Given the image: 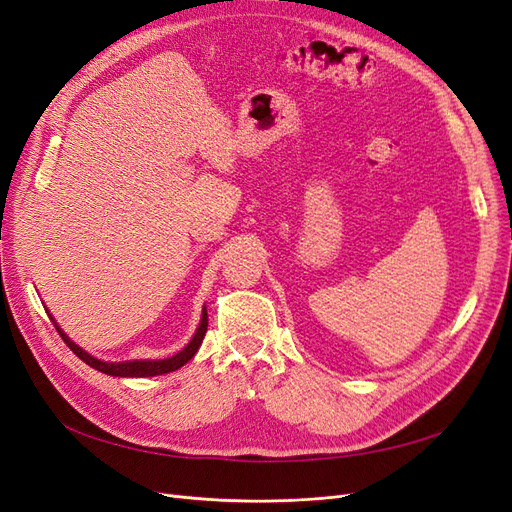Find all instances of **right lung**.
<instances>
[{"instance_id":"obj_1","label":"right lung","mask_w":512,"mask_h":512,"mask_svg":"<svg viewBox=\"0 0 512 512\" xmlns=\"http://www.w3.org/2000/svg\"><path fill=\"white\" fill-rule=\"evenodd\" d=\"M53 320V318H51ZM57 327V322H53ZM207 324H209V318H207V309H203V320H200V327L196 329L192 342L185 346L181 352H177L175 356H170V359H162V361H126V363H104V361H98L94 359V356L87 354L85 350H81L79 346H76L74 342H70V337L61 331L57 327V333L61 335V339H64L66 346L79 356V359L83 363H87L89 367H94L98 371H102V374H108V376H119V378H149V376H160V374H168V371H175L179 367H183L185 363H188L192 356L198 352L200 344H203V337L207 333Z\"/></svg>"}]
</instances>
